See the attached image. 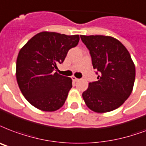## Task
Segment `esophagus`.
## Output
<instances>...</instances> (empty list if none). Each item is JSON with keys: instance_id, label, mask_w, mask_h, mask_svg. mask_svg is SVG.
I'll list each match as a JSON object with an SVG mask.
<instances>
[{"instance_id": "obj_1", "label": "esophagus", "mask_w": 146, "mask_h": 146, "mask_svg": "<svg viewBox=\"0 0 146 146\" xmlns=\"http://www.w3.org/2000/svg\"><path fill=\"white\" fill-rule=\"evenodd\" d=\"M72 80H73L74 81V82H77V81L80 80L79 79H77V78H76L75 76H73V77H72Z\"/></svg>"}]
</instances>
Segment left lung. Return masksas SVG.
I'll list each match as a JSON object with an SVG mask.
<instances>
[{
  "instance_id": "8db88e82",
  "label": "left lung",
  "mask_w": 146,
  "mask_h": 146,
  "mask_svg": "<svg viewBox=\"0 0 146 146\" xmlns=\"http://www.w3.org/2000/svg\"><path fill=\"white\" fill-rule=\"evenodd\" d=\"M90 53L98 81L89 83L83 93L86 104L96 113L117 109L132 91L135 77V65L129 51L116 39L102 35H81Z\"/></svg>"
}]
</instances>
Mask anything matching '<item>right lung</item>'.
<instances>
[{
  "instance_id": "right-lung-1",
  "label": "right lung",
  "mask_w": 146,
  "mask_h": 146,
  "mask_svg": "<svg viewBox=\"0 0 146 146\" xmlns=\"http://www.w3.org/2000/svg\"><path fill=\"white\" fill-rule=\"evenodd\" d=\"M79 40V35L45 31L33 36L20 50L17 81L22 94L34 107L53 112L63 106L72 88V80L53 71Z\"/></svg>"
}]
</instances>
